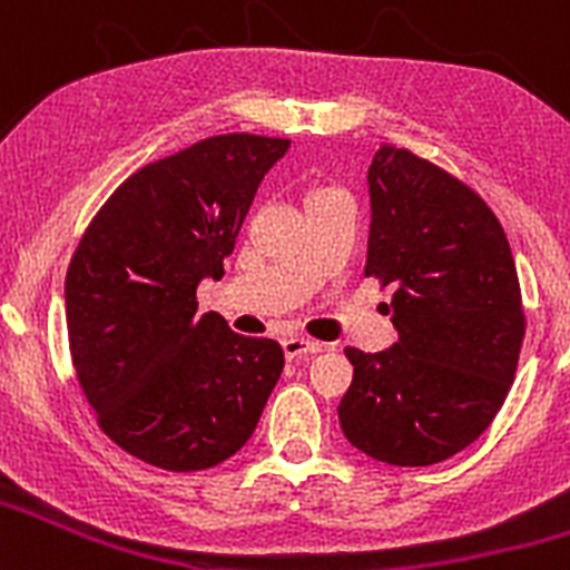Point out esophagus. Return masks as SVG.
I'll return each mask as SVG.
<instances>
[{"instance_id": "esophagus-1", "label": "esophagus", "mask_w": 570, "mask_h": 570, "mask_svg": "<svg viewBox=\"0 0 570 570\" xmlns=\"http://www.w3.org/2000/svg\"><path fill=\"white\" fill-rule=\"evenodd\" d=\"M282 347H285V356H288V360H299V356L320 354V351H325V342L305 340V336H288V340L282 342Z\"/></svg>"}]
</instances>
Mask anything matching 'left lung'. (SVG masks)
I'll list each match as a JSON object with an SVG mask.
<instances>
[{"instance_id":"obj_1","label":"left lung","mask_w":570,"mask_h":570,"mask_svg":"<svg viewBox=\"0 0 570 570\" xmlns=\"http://www.w3.org/2000/svg\"><path fill=\"white\" fill-rule=\"evenodd\" d=\"M367 188L365 276L394 285L385 314L400 342L345 347L342 434L387 465H434L471 445L511 391L525 340L520 276L500 219L440 165L380 145Z\"/></svg>"}]
</instances>
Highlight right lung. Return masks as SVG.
<instances>
[{
    "label": "right lung",
    "instance_id": "1",
    "mask_svg": "<svg viewBox=\"0 0 570 570\" xmlns=\"http://www.w3.org/2000/svg\"><path fill=\"white\" fill-rule=\"evenodd\" d=\"M291 139L208 136L130 174L97 210L65 276L70 360L105 436L163 471H205L254 434L279 382L274 340L196 314L225 274L262 176Z\"/></svg>",
    "mask_w": 570,
    "mask_h": 570
}]
</instances>
